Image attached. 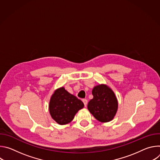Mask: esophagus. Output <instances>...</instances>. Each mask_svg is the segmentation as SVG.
Masks as SVG:
<instances>
[{
  "mask_svg": "<svg viewBox=\"0 0 160 160\" xmlns=\"http://www.w3.org/2000/svg\"><path fill=\"white\" fill-rule=\"evenodd\" d=\"M82 101H83V102L85 106H86L87 105V103H88L87 99H82Z\"/></svg>",
  "mask_w": 160,
  "mask_h": 160,
  "instance_id": "esophagus-1",
  "label": "esophagus"
}]
</instances>
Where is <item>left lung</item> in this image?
<instances>
[{
  "label": "left lung",
  "mask_w": 160,
  "mask_h": 160,
  "mask_svg": "<svg viewBox=\"0 0 160 160\" xmlns=\"http://www.w3.org/2000/svg\"><path fill=\"white\" fill-rule=\"evenodd\" d=\"M92 93L93 99L88 103V111L101 122L111 121L118 109V101L115 93L104 84L94 87Z\"/></svg>",
  "instance_id": "left-lung-1"
}]
</instances>
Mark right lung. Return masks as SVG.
I'll list each match as a JSON object with an SVG mask.
<instances>
[{"label": "right lung", "instance_id": "add662e5", "mask_svg": "<svg viewBox=\"0 0 160 160\" xmlns=\"http://www.w3.org/2000/svg\"><path fill=\"white\" fill-rule=\"evenodd\" d=\"M83 106L81 100L68 92L64 87L54 91L49 106L51 117L59 125L71 122L75 114Z\"/></svg>", "mask_w": 160, "mask_h": 160}]
</instances>
